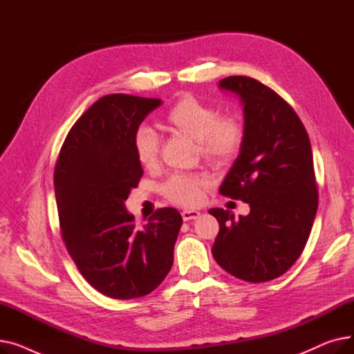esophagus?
<instances>
[{
  "label": "esophagus",
  "instance_id": "1",
  "mask_svg": "<svg viewBox=\"0 0 354 354\" xmlns=\"http://www.w3.org/2000/svg\"><path fill=\"white\" fill-rule=\"evenodd\" d=\"M199 215H201V212L194 211V209H185V211H182V218H183V221L196 219Z\"/></svg>",
  "mask_w": 354,
  "mask_h": 354
}]
</instances>
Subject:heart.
Listing matches in <instances>:
<instances>
[{
	"label": "heart",
	"mask_w": 354,
	"mask_h": 354,
	"mask_svg": "<svg viewBox=\"0 0 354 354\" xmlns=\"http://www.w3.org/2000/svg\"><path fill=\"white\" fill-rule=\"evenodd\" d=\"M165 126L171 133L196 140L198 152L212 165L231 162L243 149L245 127L235 115H219V110L192 95L182 96L166 113ZM138 162L152 169L159 162L160 140L152 127L140 126L132 139ZM211 178L207 174H176L160 187L162 194L182 207H196Z\"/></svg>",
	"instance_id": "1"
}]
</instances>
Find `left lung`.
I'll list each match as a JSON object with an SVG mask.
<instances>
[{
  "label": "left lung",
  "instance_id": "8db88e82",
  "mask_svg": "<svg viewBox=\"0 0 354 354\" xmlns=\"http://www.w3.org/2000/svg\"><path fill=\"white\" fill-rule=\"evenodd\" d=\"M219 87L236 93L245 116L243 149L219 192L251 211L235 219L209 209L219 224L212 255L239 280L266 283L299 259L310 236L319 205L311 145L294 109L268 86L230 76Z\"/></svg>",
  "mask_w": 354,
  "mask_h": 354
}]
</instances>
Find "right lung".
Here are the masks:
<instances>
[{
	"mask_svg": "<svg viewBox=\"0 0 354 354\" xmlns=\"http://www.w3.org/2000/svg\"><path fill=\"white\" fill-rule=\"evenodd\" d=\"M159 99L107 95L73 124L54 167L60 232L86 281L116 300L152 292L171 271L182 225L160 208L139 227L124 201L143 175L132 139Z\"/></svg>",
	"mask_w": 354,
	"mask_h": 354,
	"instance_id": "right-lung-1",
	"label": "right lung"
}]
</instances>
